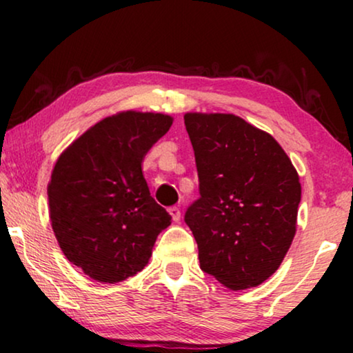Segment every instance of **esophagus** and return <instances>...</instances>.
Returning <instances> with one entry per match:
<instances>
[{
	"label": "esophagus",
	"mask_w": 353,
	"mask_h": 353,
	"mask_svg": "<svg viewBox=\"0 0 353 353\" xmlns=\"http://www.w3.org/2000/svg\"><path fill=\"white\" fill-rule=\"evenodd\" d=\"M168 212H170L173 221H180L181 212H180V209H178V207H170V209H168Z\"/></svg>",
	"instance_id": "obj_1"
}]
</instances>
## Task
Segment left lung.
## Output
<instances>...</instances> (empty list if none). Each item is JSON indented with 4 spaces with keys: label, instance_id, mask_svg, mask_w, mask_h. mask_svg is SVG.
Returning <instances> with one entry per match:
<instances>
[{
    "label": "left lung",
    "instance_id": "8db88e82",
    "mask_svg": "<svg viewBox=\"0 0 353 353\" xmlns=\"http://www.w3.org/2000/svg\"><path fill=\"white\" fill-rule=\"evenodd\" d=\"M201 199L185 215L201 268L231 291L279 268L297 230L302 186L272 134L234 114L186 112Z\"/></svg>",
    "mask_w": 353,
    "mask_h": 353
}]
</instances>
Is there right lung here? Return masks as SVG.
I'll list each match as a JSON object with an SVG mask.
<instances>
[{
  "instance_id": "obj_1",
  "label": "right lung",
  "mask_w": 353,
  "mask_h": 353,
  "mask_svg": "<svg viewBox=\"0 0 353 353\" xmlns=\"http://www.w3.org/2000/svg\"><path fill=\"white\" fill-rule=\"evenodd\" d=\"M172 123L167 114L122 110L80 134L52 167V231L67 260L94 281L115 284L141 272L172 223L141 167Z\"/></svg>"
}]
</instances>
